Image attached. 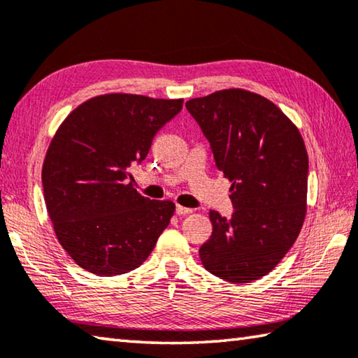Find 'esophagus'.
I'll return each instance as SVG.
<instances>
[{
    "mask_svg": "<svg viewBox=\"0 0 358 358\" xmlns=\"http://www.w3.org/2000/svg\"><path fill=\"white\" fill-rule=\"evenodd\" d=\"M175 213H177L178 216H185V215H191L192 210L186 208V207H181V205H177V208H175Z\"/></svg>",
    "mask_w": 358,
    "mask_h": 358,
    "instance_id": "34e87169",
    "label": "esophagus"
}]
</instances>
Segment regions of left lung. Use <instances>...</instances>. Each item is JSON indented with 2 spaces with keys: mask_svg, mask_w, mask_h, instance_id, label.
Returning <instances> with one entry per match:
<instances>
[{
  "mask_svg": "<svg viewBox=\"0 0 358 358\" xmlns=\"http://www.w3.org/2000/svg\"><path fill=\"white\" fill-rule=\"evenodd\" d=\"M230 186V220L210 211L211 237L199 250L205 268L224 281L270 273L299 237L306 216L308 153L280 107L241 88L186 102Z\"/></svg>",
  "mask_w": 358,
  "mask_h": 358,
  "instance_id": "1",
  "label": "left lung"
}]
</instances>
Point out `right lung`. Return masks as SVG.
<instances>
[{"label": "right lung", "mask_w": 358, "mask_h": 358, "mask_svg": "<svg viewBox=\"0 0 358 358\" xmlns=\"http://www.w3.org/2000/svg\"><path fill=\"white\" fill-rule=\"evenodd\" d=\"M183 99L94 96L59 124L42 166L45 207L72 260L99 276L142 265L173 216L172 201H150L129 167L147 157L157 131Z\"/></svg>", "instance_id": "obj_1"}]
</instances>
